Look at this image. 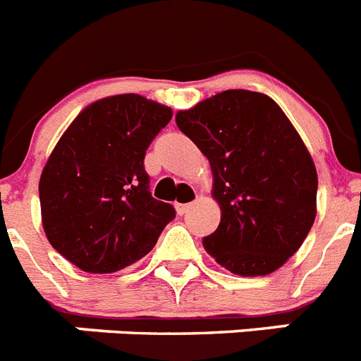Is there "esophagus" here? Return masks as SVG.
<instances>
[{
    "label": "esophagus",
    "mask_w": 361,
    "mask_h": 361,
    "mask_svg": "<svg viewBox=\"0 0 361 361\" xmlns=\"http://www.w3.org/2000/svg\"><path fill=\"white\" fill-rule=\"evenodd\" d=\"M190 207H192V204H176V211H178V214H185Z\"/></svg>",
    "instance_id": "1"
}]
</instances>
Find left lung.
I'll return each mask as SVG.
<instances>
[{"mask_svg": "<svg viewBox=\"0 0 361 361\" xmlns=\"http://www.w3.org/2000/svg\"><path fill=\"white\" fill-rule=\"evenodd\" d=\"M176 124L213 171L222 209L204 247L244 277L286 262L316 220L317 172L302 139L274 99L227 90L176 114Z\"/></svg>", "mask_w": 361, "mask_h": 361, "instance_id": "8db88e82", "label": "left lung"}]
</instances>
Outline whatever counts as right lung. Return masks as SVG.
I'll use <instances>...</instances> for the list:
<instances>
[{
  "mask_svg": "<svg viewBox=\"0 0 361 361\" xmlns=\"http://www.w3.org/2000/svg\"><path fill=\"white\" fill-rule=\"evenodd\" d=\"M172 110L135 93L90 104L71 123L40 178L51 246L90 274L134 264L156 246L176 211L150 192L145 154Z\"/></svg>",
  "mask_w": 361,
  "mask_h": 361,
  "instance_id": "1",
  "label": "right lung"
}]
</instances>
